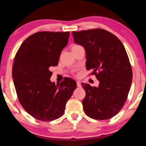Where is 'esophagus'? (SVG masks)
Instances as JSON below:
<instances>
[{
  "mask_svg": "<svg viewBox=\"0 0 146 146\" xmlns=\"http://www.w3.org/2000/svg\"><path fill=\"white\" fill-rule=\"evenodd\" d=\"M76 83H77V86L78 87V88H81V83H80V81H77L76 82Z\"/></svg>",
  "mask_w": 146,
  "mask_h": 146,
  "instance_id": "obj_1",
  "label": "esophagus"
}]
</instances>
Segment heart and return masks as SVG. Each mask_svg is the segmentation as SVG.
<instances>
[{
    "mask_svg": "<svg viewBox=\"0 0 146 146\" xmlns=\"http://www.w3.org/2000/svg\"><path fill=\"white\" fill-rule=\"evenodd\" d=\"M74 46H76V45H74Z\"/></svg>",
    "mask_w": 146,
    "mask_h": 146,
    "instance_id": "b5f03b06",
    "label": "heart"
}]
</instances>
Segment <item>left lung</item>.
<instances>
[{
  "label": "left lung",
  "mask_w": 146,
  "mask_h": 146,
  "mask_svg": "<svg viewBox=\"0 0 146 146\" xmlns=\"http://www.w3.org/2000/svg\"><path fill=\"white\" fill-rule=\"evenodd\" d=\"M72 36L74 42L84 48L87 70H92L100 82L98 87L81 84L86 92L84 110L92 118H111L124 105L132 82L125 48L114 35L104 29L72 32Z\"/></svg>",
  "instance_id": "obj_1"
}]
</instances>
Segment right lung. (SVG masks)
<instances>
[{
	"label": "right lung",
	"mask_w": 146,
	"mask_h": 146,
	"mask_svg": "<svg viewBox=\"0 0 146 146\" xmlns=\"http://www.w3.org/2000/svg\"><path fill=\"white\" fill-rule=\"evenodd\" d=\"M69 35V32H38L28 37L16 54L12 73L18 98L23 108L38 120L61 117L76 88V81L70 78L56 85L50 80V68L58 64Z\"/></svg>",
	"instance_id": "right-lung-1"
}]
</instances>
